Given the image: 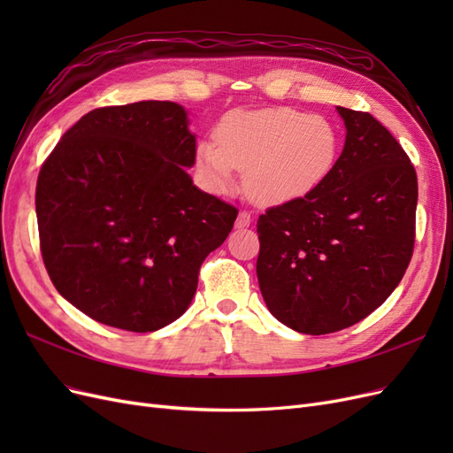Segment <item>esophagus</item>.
<instances>
[{"label": "esophagus", "instance_id": "1", "mask_svg": "<svg viewBox=\"0 0 453 453\" xmlns=\"http://www.w3.org/2000/svg\"><path fill=\"white\" fill-rule=\"evenodd\" d=\"M251 225V213L250 211H240L236 219V228H248Z\"/></svg>", "mask_w": 453, "mask_h": 453}]
</instances>
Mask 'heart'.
Returning a JSON list of instances; mask_svg holds the SVG:
<instances>
[{"label": "heart", "instance_id": "obj_1", "mask_svg": "<svg viewBox=\"0 0 453 453\" xmlns=\"http://www.w3.org/2000/svg\"><path fill=\"white\" fill-rule=\"evenodd\" d=\"M338 155L331 120L291 107L234 111L219 122L215 140L196 147L202 175L213 188L232 187L236 170L255 202L280 203L323 181Z\"/></svg>", "mask_w": 453, "mask_h": 453}]
</instances>
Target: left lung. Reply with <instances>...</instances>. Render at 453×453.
I'll return each instance as SVG.
<instances>
[{
	"instance_id": "obj_1",
	"label": "left lung",
	"mask_w": 453,
	"mask_h": 453,
	"mask_svg": "<svg viewBox=\"0 0 453 453\" xmlns=\"http://www.w3.org/2000/svg\"><path fill=\"white\" fill-rule=\"evenodd\" d=\"M344 150L310 193L258 217L257 278L272 315L328 334L365 319L414 253L418 175L401 143L365 111L338 107Z\"/></svg>"
}]
</instances>
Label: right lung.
Here are the masks:
<instances>
[{
    "label": "right lung",
    "mask_w": 453,
    "mask_h": 453,
    "mask_svg": "<svg viewBox=\"0 0 453 453\" xmlns=\"http://www.w3.org/2000/svg\"><path fill=\"white\" fill-rule=\"evenodd\" d=\"M187 113L173 102L92 109L39 170V248L57 291L94 321L153 333L188 308L200 266L238 210L193 185Z\"/></svg>",
    "instance_id": "add662e5"
}]
</instances>
